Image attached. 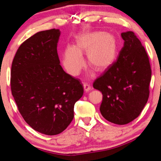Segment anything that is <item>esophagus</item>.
Here are the masks:
<instances>
[{
  "label": "esophagus",
  "instance_id": "34e87169",
  "mask_svg": "<svg viewBox=\"0 0 161 161\" xmlns=\"http://www.w3.org/2000/svg\"><path fill=\"white\" fill-rule=\"evenodd\" d=\"M83 86H84V91H85V92H89V91L91 89V86L89 85V84L84 83V84H83Z\"/></svg>",
  "mask_w": 161,
  "mask_h": 161
}]
</instances>
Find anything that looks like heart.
<instances>
[{
  "mask_svg": "<svg viewBox=\"0 0 161 161\" xmlns=\"http://www.w3.org/2000/svg\"><path fill=\"white\" fill-rule=\"evenodd\" d=\"M118 52L116 38L111 33L94 31L81 35L73 47H67L62 55L63 64L69 75L77 76L84 64L82 56L87 53V62L97 72H102L115 60Z\"/></svg>",
  "mask_w": 161,
  "mask_h": 161,
  "instance_id": "1",
  "label": "heart"
}]
</instances>
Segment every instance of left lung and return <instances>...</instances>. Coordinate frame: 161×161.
I'll return each instance as SVG.
<instances>
[{
	"instance_id": "1",
	"label": "left lung",
	"mask_w": 161,
	"mask_h": 161,
	"mask_svg": "<svg viewBox=\"0 0 161 161\" xmlns=\"http://www.w3.org/2000/svg\"><path fill=\"white\" fill-rule=\"evenodd\" d=\"M124 47L116 60L93 84L103 94L102 115L124 125L140 115L149 97L151 68L146 51L132 31L121 33Z\"/></svg>"
}]
</instances>
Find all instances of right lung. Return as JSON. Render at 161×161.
Returning a JSON list of instances; mask_svg holds the SVG:
<instances>
[{
  "mask_svg": "<svg viewBox=\"0 0 161 161\" xmlns=\"http://www.w3.org/2000/svg\"><path fill=\"white\" fill-rule=\"evenodd\" d=\"M58 29L40 31L24 41L13 58L10 88L19 112L29 126L53 136L67 129L74 106L82 97L81 81L59 64Z\"/></svg>",
  "mask_w": 161,
  "mask_h": 161,
  "instance_id": "add662e5",
  "label": "right lung"
}]
</instances>
